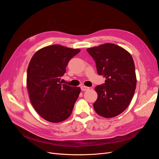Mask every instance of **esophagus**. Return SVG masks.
Returning <instances> with one entry per match:
<instances>
[{
  "mask_svg": "<svg viewBox=\"0 0 159 159\" xmlns=\"http://www.w3.org/2000/svg\"><path fill=\"white\" fill-rule=\"evenodd\" d=\"M89 89V87H87V86H81V90L83 91H88Z\"/></svg>",
  "mask_w": 159,
  "mask_h": 159,
  "instance_id": "obj_1",
  "label": "esophagus"
}]
</instances>
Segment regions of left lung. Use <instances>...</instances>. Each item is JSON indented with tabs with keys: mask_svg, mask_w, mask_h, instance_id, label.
<instances>
[{
	"mask_svg": "<svg viewBox=\"0 0 159 159\" xmlns=\"http://www.w3.org/2000/svg\"><path fill=\"white\" fill-rule=\"evenodd\" d=\"M87 52L95 61L98 74L106 78L104 84L95 88L98 97L94 110L103 117H114L126 109L134 95V61L126 49L111 43L88 48Z\"/></svg>",
	"mask_w": 159,
	"mask_h": 159,
	"instance_id": "obj_1",
	"label": "left lung"
}]
</instances>
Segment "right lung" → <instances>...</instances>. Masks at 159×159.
Returning <instances> with one entry per match:
<instances>
[{
	"instance_id": "add662e5",
	"label": "right lung",
	"mask_w": 159,
	"mask_h": 159,
	"mask_svg": "<svg viewBox=\"0 0 159 159\" xmlns=\"http://www.w3.org/2000/svg\"><path fill=\"white\" fill-rule=\"evenodd\" d=\"M80 52L79 49L52 45L38 50L31 58L26 81L30 102L47 121L61 122L72 113L80 88L62 84L61 77L71 58Z\"/></svg>"
}]
</instances>
